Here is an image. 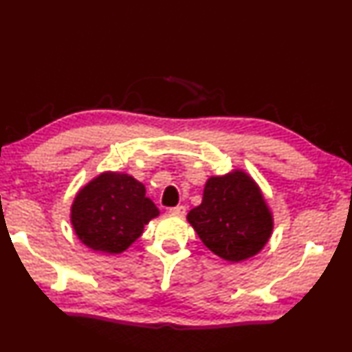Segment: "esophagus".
Segmentation results:
<instances>
[{
  "mask_svg": "<svg viewBox=\"0 0 352 352\" xmlns=\"http://www.w3.org/2000/svg\"><path fill=\"white\" fill-rule=\"evenodd\" d=\"M168 212L173 213V215H177V217H184L186 213V208L185 206H175V208H170Z\"/></svg>",
  "mask_w": 352,
  "mask_h": 352,
  "instance_id": "34e87169",
  "label": "esophagus"
}]
</instances>
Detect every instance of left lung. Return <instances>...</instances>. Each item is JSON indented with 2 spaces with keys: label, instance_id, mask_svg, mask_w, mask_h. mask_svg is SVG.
Masks as SVG:
<instances>
[{
  "label": "left lung",
  "instance_id": "1",
  "mask_svg": "<svg viewBox=\"0 0 352 352\" xmlns=\"http://www.w3.org/2000/svg\"><path fill=\"white\" fill-rule=\"evenodd\" d=\"M186 219L201 242L219 258L241 263L258 254L273 231V215L251 175L236 168L210 176L201 204Z\"/></svg>",
  "mask_w": 352,
  "mask_h": 352
}]
</instances>
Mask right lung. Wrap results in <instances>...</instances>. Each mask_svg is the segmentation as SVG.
<instances>
[{"label":"right lung","instance_id":"obj_1","mask_svg":"<svg viewBox=\"0 0 352 352\" xmlns=\"http://www.w3.org/2000/svg\"><path fill=\"white\" fill-rule=\"evenodd\" d=\"M158 215L142 182L126 173L104 171L76 194L70 221L85 246L97 252L121 254Z\"/></svg>","mask_w":352,"mask_h":352}]
</instances>
